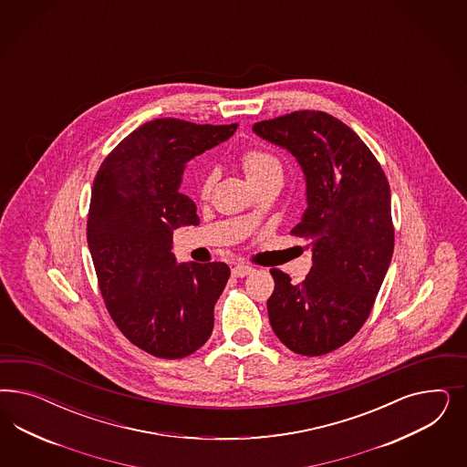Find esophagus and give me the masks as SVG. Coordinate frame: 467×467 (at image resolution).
I'll return each instance as SVG.
<instances>
[{"label": "esophagus", "instance_id": "esophagus-1", "mask_svg": "<svg viewBox=\"0 0 467 467\" xmlns=\"http://www.w3.org/2000/svg\"><path fill=\"white\" fill-rule=\"evenodd\" d=\"M233 275L234 277H246V275H250L252 272H254V267H250V265H244V264H238V265H234L233 267Z\"/></svg>", "mask_w": 467, "mask_h": 467}]
</instances>
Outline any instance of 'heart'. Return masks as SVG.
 Here are the masks:
<instances>
[{"label":"heart","instance_id":"obj_1","mask_svg":"<svg viewBox=\"0 0 467 467\" xmlns=\"http://www.w3.org/2000/svg\"><path fill=\"white\" fill-rule=\"evenodd\" d=\"M241 168H243L246 180L252 184L267 178L270 174L281 172V162L277 157L272 156L267 150L252 149L241 156ZM213 182H215V174L213 171H207L202 176V182H200V195L202 197H207L211 193Z\"/></svg>","mask_w":467,"mask_h":467}]
</instances>
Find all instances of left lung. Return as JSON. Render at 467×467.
<instances>
[{"instance_id":"left-lung-1","label":"left lung","mask_w":467,"mask_h":467,"mask_svg":"<svg viewBox=\"0 0 467 467\" xmlns=\"http://www.w3.org/2000/svg\"><path fill=\"white\" fill-rule=\"evenodd\" d=\"M285 149L305 174L306 211L293 234L310 241L306 279L270 270V326L285 348L322 356L353 339L367 322L394 254L390 186L351 128L322 111H296L254 125Z\"/></svg>"}]
</instances>
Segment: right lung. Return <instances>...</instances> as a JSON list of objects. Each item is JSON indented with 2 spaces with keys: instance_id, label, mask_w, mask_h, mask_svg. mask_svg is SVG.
I'll return each instance as SVG.
<instances>
[{
  "instance_id": "right-lung-1",
  "label": "right lung",
  "mask_w": 467,
  "mask_h": 467,
  "mask_svg": "<svg viewBox=\"0 0 467 467\" xmlns=\"http://www.w3.org/2000/svg\"><path fill=\"white\" fill-rule=\"evenodd\" d=\"M236 128L154 119L119 141L96 174L87 241L100 295L123 336L157 358L195 353L213 334L231 270L223 262L178 264L172 233L200 223L193 200L180 193L186 162Z\"/></svg>"
}]
</instances>
